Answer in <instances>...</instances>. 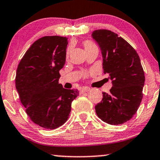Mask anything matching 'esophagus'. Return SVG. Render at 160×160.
<instances>
[{
    "label": "esophagus",
    "mask_w": 160,
    "mask_h": 160,
    "mask_svg": "<svg viewBox=\"0 0 160 160\" xmlns=\"http://www.w3.org/2000/svg\"><path fill=\"white\" fill-rule=\"evenodd\" d=\"M90 90V88L89 87H83V88L81 89V92H88Z\"/></svg>",
    "instance_id": "obj_1"
}]
</instances>
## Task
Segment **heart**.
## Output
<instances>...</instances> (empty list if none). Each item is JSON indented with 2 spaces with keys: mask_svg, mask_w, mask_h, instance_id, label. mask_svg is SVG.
<instances>
[{
  "mask_svg": "<svg viewBox=\"0 0 160 160\" xmlns=\"http://www.w3.org/2000/svg\"><path fill=\"white\" fill-rule=\"evenodd\" d=\"M84 46L85 49H89V48H91V47H95V44L90 41H84ZM69 52H70V49H68V52H67L68 54Z\"/></svg>",
  "mask_w": 160,
  "mask_h": 160,
  "instance_id": "obj_1",
  "label": "heart"
}]
</instances>
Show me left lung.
Instances as JSON below:
<instances>
[{
  "mask_svg": "<svg viewBox=\"0 0 160 160\" xmlns=\"http://www.w3.org/2000/svg\"><path fill=\"white\" fill-rule=\"evenodd\" d=\"M92 37L99 45L103 72L113 85L110 94L102 92L96 113L109 124H122L134 116L143 98L145 75L141 60L130 43L111 30H96Z\"/></svg>",
  "mask_w": 160,
  "mask_h": 160,
  "instance_id": "1",
  "label": "left lung"
}]
</instances>
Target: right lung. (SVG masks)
Returning a JSON list of instances; mask_svg holds the SVG:
<instances>
[{
  "label": "right lung",
  "mask_w": 160,
  "mask_h": 160,
  "mask_svg": "<svg viewBox=\"0 0 160 160\" xmlns=\"http://www.w3.org/2000/svg\"><path fill=\"white\" fill-rule=\"evenodd\" d=\"M68 38L44 36L32 43L19 62L15 84L30 119L41 128L54 130L68 119L78 89L59 84L65 63Z\"/></svg>",
  "instance_id": "obj_1"
}]
</instances>
